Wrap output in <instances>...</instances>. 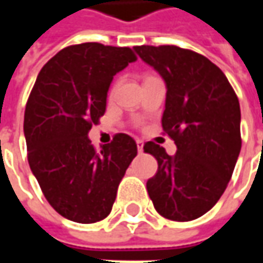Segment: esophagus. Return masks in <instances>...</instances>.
<instances>
[{"label":"esophagus","mask_w":263,"mask_h":263,"mask_svg":"<svg viewBox=\"0 0 263 263\" xmlns=\"http://www.w3.org/2000/svg\"><path fill=\"white\" fill-rule=\"evenodd\" d=\"M137 146H138V152H139V154H142L143 141H141V139H137Z\"/></svg>","instance_id":"obj_1"}]
</instances>
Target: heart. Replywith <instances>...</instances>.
I'll return each instance as SVG.
<instances>
[{
    "label": "heart",
    "mask_w": 263,
    "mask_h": 263,
    "mask_svg": "<svg viewBox=\"0 0 263 263\" xmlns=\"http://www.w3.org/2000/svg\"><path fill=\"white\" fill-rule=\"evenodd\" d=\"M115 87H117V84H114V86L111 87V90H109V97H112V96H114V92H115Z\"/></svg>",
    "instance_id": "b5f03b06"
}]
</instances>
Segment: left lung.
I'll list each match as a JSON object with an SVG mask.
<instances>
[{
	"mask_svg": "<svg viewBox=\"0 0 263 263\" xmlns=\"http://www.w3.org/2000/svg\"><path fill=\"white\" fill-rule=\"evenodd\" d=\"M167 87L163 134L175 141L171 156L155 142L143 145L158 160L146 182L162 217L192 221L205 214L226 192L241 151V109L234 88L205 56L175 45L135 46Z\"/></svg>",
	"mask_w": 263,
	"mask_h": 263,
	"instance_id": "1",
	"label": "left lung"
}]
</instances>
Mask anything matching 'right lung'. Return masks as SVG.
I'll return each mask as SVG.
<instances>
[{
	"instance_id": "1",
	"label": "right lung",
	"mask_w": 263,
	"mask_h": 263,
	"mask_svg": "<svg viewBox=\"0 0 263 263\" xmlns=\"http://www.w3.org/2000/svg\"><path fill=\"white\" fill-rule=\"evenodd\" d=\"M135 60L131 48L71 45L43 66L32 87L24 118L28 162L43 196L67 220H104L137 156L126 134H115L100 151L87 137L105 112L112 77Z\"/></svg>"
}]
</instances>
